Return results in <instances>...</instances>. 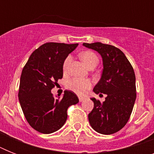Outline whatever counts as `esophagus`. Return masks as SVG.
Returning a JSON list of instances; mask_svg holds the SVG:
<instances>
[{
    "label": "esophagus",
    "instance_id": "34e87169",
    "mask_svg": "<svg viewBox=\"0 0 154 154\" xmlns=\"http://www.w3.org/2000/svg\"><path fill=\"white\" fill-rule=\"evenodd\" d=\"M85 97H79V101H81V102H82V101H83L85 100Z\"/></svg>",
    "mask_w": 154,
    "mask_h": 154
}]
</instances>
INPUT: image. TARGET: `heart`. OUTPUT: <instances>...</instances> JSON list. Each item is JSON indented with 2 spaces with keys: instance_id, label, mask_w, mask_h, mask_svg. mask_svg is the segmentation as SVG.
<instances>
[{
  "instance_id": "b5f03b06",
  "label": "heart",
  "mask_w": 154,
  "mask_h": 154,
  "mask_svg": "<svg viewBox=\"0 0 154 154\" xmlns=\"http://www.w3.org/2000/svg\"><path fill=\"white\" fill-rule=\"evenodd\" d=\"M80 57L88 68L92 65L96 66L98 63V57H97V54L90 50L83 51L80 53ZM71 59H72L71 57L68 56L63 62L62 69L63 72L65 73H66L69 70V65L71 63ZM92 85L93 84L90 80L83 79V78H80V77H73L72 79L69 80L66 83V88L79 96H85L87 94V92L91 89Z\"/></svg>"
}]
</instances>
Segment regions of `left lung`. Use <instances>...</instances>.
Segmentation results:
<instances>
[{"mask_svg":"<svg viewBox=\"0 0 154 154\" xmlns=\"http://www.w3.org/2000/svg\"><path fill=\"white\" fill-rule=\"evenodd\" d=\"M83 45L101 54L104 69L94 92L100 96L107 95L103 102L91 98L94 107L88 116L89 123L99 134H114L126 125L136 100L134 68L124 53L113 45L101 42L83 43Z\"/></svg>","mask_w":154,"mask_h":154,"instance_id":"obj_1","label":"left lung"}]
</instances>
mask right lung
<instances>
[{
    "label": "right lung",
    "mask_w": 154,
    "mask_h": 154,
    "mask_svg": "<svg viewBox=\"0 0 154 154\" xmlns=\"http://www.w3.org/2000/svg\"><path fill=\"white\" fill-rule=\"evenodd\" d=\"M77 45L45 43L32 52L23 68L19 101L28 123L42 134H52L60 129L67 119L68 108L79 101L72 91L65 90L62 98L51 93L63 77L64 60Z\"/></svg>",
    "instance_id": "right-lung-1"
}]
</instances>
